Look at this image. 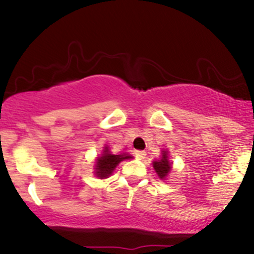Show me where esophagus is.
Here are the masks:
<instances>
[{"label": "esophagus", "instance_id": "esophagus-1", "mask_svg": "<svg viewBox=\"0 0 254 254\" xmlns=\"http://www.w3.org/2000/svg\"><path fill=\"white\" fill-rule=\"evenodd\" d=\"M145 156H146L145 151H136V152H135V157H136L137 160H143Z\"/></svg>", "mask_w": 254, "mask_h": 254}]
</instances>
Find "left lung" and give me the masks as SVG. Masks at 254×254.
<instances>
[{
	"mask_svg": "<svg viewBox=\"0 0 254 254\" xmlns=\"http://www.w3.org/2000/svg\"><path fill=\"white\" fill-rule=\"evenodd\" d=\"M153 168H155V171L157 172V175L161 179L166 178V176H167L168 172L171 171V163L170 160H168V156L166 151L162 153V157H161L160 160L153 162Z\"/></svg>",
	"mask_w": 254,
	"mask_h": 254,
	"instance_id": "1",
	"label": "left lung"
}]
</instances>
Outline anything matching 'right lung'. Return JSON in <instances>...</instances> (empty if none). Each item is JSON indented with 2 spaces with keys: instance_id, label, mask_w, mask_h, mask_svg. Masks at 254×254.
Masks as SVG:
<instances>
[{
  "instance_id": "1",
  "label": "right lung",
  "mask_w": 254,
  "mask_h": 254,
  "mask_svg": "<svg viewBox=\"0 0 254 254\" xmlns=\"http://www.w3.org/2000/svg\"><path fill=\"white\" fill-rule=\"evenodd\" d=\"M131 158V156L127 155V153H122V155H113L108 151V148L103 151V155L102 157H99L97 160V166H96V175L99 178H107L112 175V172L114 171V168L117 167V165H119V162H122L123 160H129Z\"/></svg>"
}]
</instances>
